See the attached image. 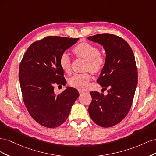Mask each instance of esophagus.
I'll use <instances>...</instances> for the list:
<instances>
[{
	"label": "esophagus",
	"instance_id": "esophagus-1",
	"mask_svg": "<svg viewBox=\"0 0 156 156\" xmlns=\"http://www.w3.org/2000/svg\"><path fill=\"white\" fill-rule=\"evenodd\" d=\"M79 92L80 94H84V93H88V91L85 90H82V89H79Z\"/></svg>",
	"mask_w": 156,
	"mask_h": 156
}]
</instances>
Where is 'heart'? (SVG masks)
<instances>
[{
    "label": "heart",
    "instance_id": "b5f03b06",
    "mask_svg": "<svg viewBox=\"0 0 156 156\" xmlns=\"http://www.w3.org/2000/svg\"><path fill=\"white\" fill-rule=\"evenodd\" d=\"M73 53L77 57H81L87 60L86 68L92 73L101 72L105 66L106 59L105 56L100 53V50L97 46L91 44L83 42L74 47ZM60 68L66 73H69L72 66V60L68 53H64L61 55L59 59ZM90 80V75L88 73H75L69 80L70 86L75 88H86Z\"/></svg>",
    "mask_w": 156,
    "mask_h": 156
}]
</instances>
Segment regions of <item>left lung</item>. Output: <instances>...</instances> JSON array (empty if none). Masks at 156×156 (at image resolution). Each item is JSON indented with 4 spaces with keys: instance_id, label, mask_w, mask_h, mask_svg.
I'll list each match as a JSON object with an SVG mask.
<instances>
[{
    "instance_id": "1",
    "label": "left lung",
    "mask_w": 156,
    "mask_h": 156,
    "mask_svg": "<svg viewBox=\"0 0 156 156\" xmlns=\"http://www.w3.org/2000/svg\"><path fill=\"white\" fill-rule=\"evenodd\" d=\"M88 39L103 46L106 62L97 83L107 90L106 96L91 91L88 107L91 119L103 127L114 126L128 114L138 81L133 52L122 37L111 34H98Z\"/></svg>"
}]
</instances>
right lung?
<instances>
[{"instance_id": "1", "label": "right lung", "mask_w": 156, "mask_h": 156, "mask_svg": "<svg viewBox=\"0 0 156 156\" xmlns=\"http://www.w3.org/2000/svg\"><path fill=\"white\" fill-rule=\"evenodd\" d=\"M79 38L48 36L32 43L23 56L19 69L23 101L36 122L54 128L66 120L79 96L77 89L66 87L58 95L55 84H66L59 59Z\"/></svg>"}]
</instances>
